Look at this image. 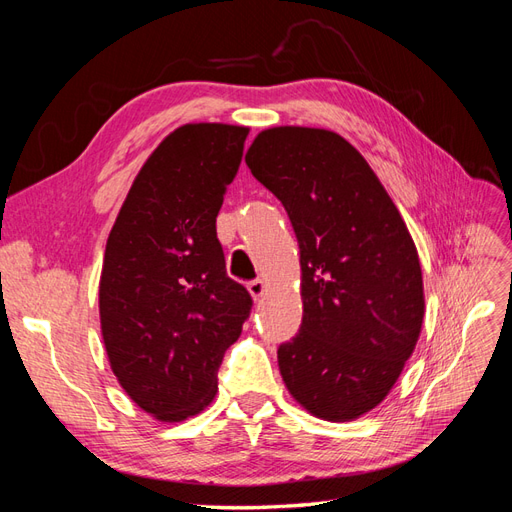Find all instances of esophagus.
<instances>
[{"mask_svg": "<svg viewBox=\"0 0 512 512\" xmlns=\"http://www.w3.org/2000/svg\"><path fill=\"white\" fill-rule=\"evenodd\" d=\"M247 292L252 294L254 301H258V299H262V294L267 292V284L262 280H252L250 284H247Z\"/></svg>", "mask_w": 512, "mask_h": 512, "instance_id": "1", "label": "esophagus"}]
</instances>
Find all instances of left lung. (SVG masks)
Here are the masks:
<instances>
[{"mask_svg": "<svg viewBox=\"0 0 512 512\" xmlns=\"http://www.w3.org/2000/svg\"><path fill=\"white\" fill-rule=\"evenodd\" d=\"M245 162L299 241L303 322L277 350L286 389L309 414L354 421L391 393L421 335L416 245L367 160L331 130H262Z\"/></svg>", "mask_w": 512, "mask_h": 512, "instance_id": "obj_1", "label": "left lung"}]
</instances>
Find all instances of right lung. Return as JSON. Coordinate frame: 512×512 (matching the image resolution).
<instances>
[{"label":"right lung","mask_w":512,"mask_h":512,"mask_svg":"<svg viewBox=\"0 0 512 512\" xmlns=\"http://www.w3.org/2000/svg\"><path fill=\"white\" fill-rule=\"evenodd\" d=\"M250 128L185 123L151 153L106 241L100 329L134 404L164 423L203 412L252 297L230 280L215 218Z\"/></svg>","instance_id":"right-lung-1"}]
</instances>
